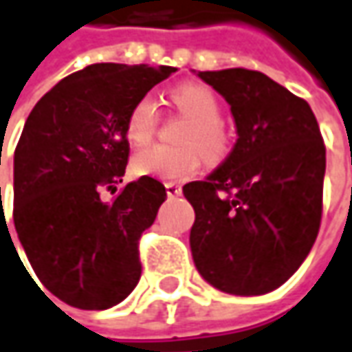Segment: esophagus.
<instances>
[{
    "label": "esophagus",
    "mask_w": 352,
    "mask_h": 352,
    "mask_svg": "<svg viewBox=\"0 0 352 352\" xmlns=\"http://www.w3.org/2000/svg\"><path fill=\"white\" fill-rule=\"evenodd\" d=\"M165 192H167V197H179L183 192V188L175 183H165Z\"/></svg>",
    "instance_id": "1"
}]
</instances>
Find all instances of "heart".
<instances>
[{"label":"heart","instance_id":"obj_1","mask_svg":"<svg viewBox=\"0 0 352 352\" xmlns=\"http://www.w3.org/2000/svg\"><path fill=\"white\" fill-rule=\"evenodd\" d=\"M177 109L188 118L181 132V148L150 146L134 153L132 173L155 177L162 181H181L195 175L202 165V153L218 162L230 150V136L220 120L222 107L216 93L200 83H185L171 91ZM157 126V111L150 97H142L132 104L124 122V134L132 146H144L152 140Z\"/></svg>","mask_w":352,"mask_h":352}]
</instances>
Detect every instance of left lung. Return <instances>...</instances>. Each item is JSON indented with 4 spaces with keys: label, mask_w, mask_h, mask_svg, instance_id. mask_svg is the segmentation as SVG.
I'll list each match as a JSON object with an SVG mask.
<instances>
[{
    "label": "left lung",
    "mask_w": 352,
    "mask_h": 352,
    "mask_svg": "<svg viewBox=\"0 0 352 352\" xmlns=\"http://www.w3.org/2000/svg\"><path fill=\"white\" fill-rule=\"evenodd\" d=\"M224 97L237 142L204 181L183 187L195 208L192 259L206 283L267 294L296 273L320 232L325 146L309 104L261 72H199Z\"/></svg>",
    "instance_id": "8db88e82"
}]
</instances>
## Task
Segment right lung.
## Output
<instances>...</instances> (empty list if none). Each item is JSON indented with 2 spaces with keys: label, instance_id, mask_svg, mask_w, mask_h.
<instances>
[{
  "label": "right lung",
  "instance_id": "add662e5",
  "mask_svg": "<svg viewBox=\"0 0 352 352\" xmlns=\"http://www.w3.org/2000/svg\"><path fill=\"white\" fill-rule=\"evenodd\" d=\"M175 67L91 64L34 104L15 148L13 222L36 276L79 309L116 306L138 285V241L153 224L165 187L128 183L124 122L132 104Z\"/></svg>",
  "mask_w": 352,
  "mask_h": 352
}]
</instances>
